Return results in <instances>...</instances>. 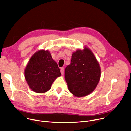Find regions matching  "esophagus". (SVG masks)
Instances as JSON below:
<instances>
[{"mask_svg":"<svg viewBox=\"0 0 131 131\" xmlns=\"http://www.w3.org/2000/svg\"><path fill=\"white\" fill-rule=\"evenodd\" d=\"M61 73L62 75H63V74H64V69L63 67H62L61 68Z\"/></svg>","mask_w":131,"mask_h":131,"instance_id":"1","label":"esophagus"}]
</instances>
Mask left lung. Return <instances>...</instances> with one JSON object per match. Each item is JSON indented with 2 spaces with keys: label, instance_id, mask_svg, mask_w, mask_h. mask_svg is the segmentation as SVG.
I'll return each mask as SVG.
<instances>
[{
  "label": "left lung",
  "instance_id": "obj_1",
  "mask_svg": "<svg viewBox=\"0 0 131 131\" xmlns=\"http://www.w3.org/2000/svg\"><path fill=\"white\" fill-rule=\"evenodd\" d=\"M99 62L90 48L84 46L72 53L71 63L65 69L68 90L76 97L90 94L96 88L101 77Z\"/></svg>",
  "mask_w": 131,
  "mask_h": 131
}]
</instances>
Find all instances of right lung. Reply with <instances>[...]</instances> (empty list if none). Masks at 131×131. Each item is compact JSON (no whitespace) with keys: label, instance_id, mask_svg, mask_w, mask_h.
Here are the masks:
<instances>
[{"label":"right lung","instance_id":"obj_1","mask_svg":"<svg viewBox=\"0 0 131 131\" xmlns=\"http://www.w3.org/2000/svg\"><path fill=\"white\" fill-rule=\"evenodd\" d=\"M61 76L60 69L50 52L44 49L35 52L24 69V77L30 89L37 93L50 90L54 80Z\"/></svg>","mask_w":131,"mask_h":131}]
</instances>
